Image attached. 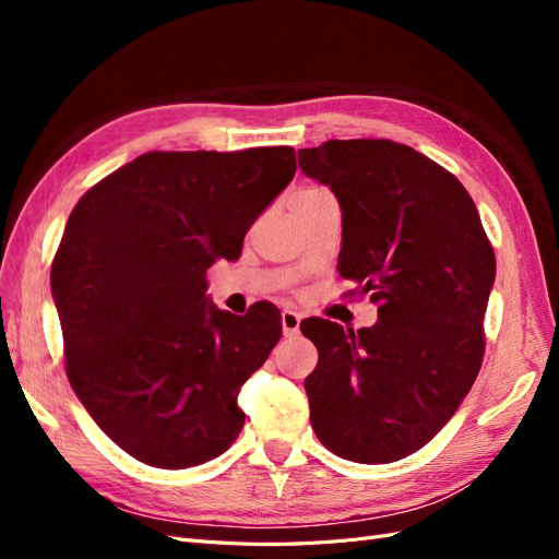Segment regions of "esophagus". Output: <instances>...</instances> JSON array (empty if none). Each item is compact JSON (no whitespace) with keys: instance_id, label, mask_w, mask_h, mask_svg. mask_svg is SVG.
<instances>
[{"instance_id":"34e87169","label":"esophagus","mask_w":559,"mask_h":559,"mask_svg":"<svg viewBox=\"0 0 559 559\" xmlns=\"http://www.w3.org/2000/svg\"><path fill=\"white\" fill-rule=\"evenodd\" d=\"M300 329V314L294 310H284L282 312V331L284 335H296Z\"/></svg>"}]
</instances>
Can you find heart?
Masks as SVG:
<instances>
[{
  "label": "heart",
  "mask_w": 559,
  "mask_h": 559,
  "mask_svg": "<svg viewBox=\"0 0 559 559\" xmlns=\"http://www.w3.org/2000/svg\"><path fill=\"white\" fill-rule=\"evenodd\" d=\"M324 195H331V193L326 189H321V186H306V189H298L292 200H314Z\"/></svg>",
  "instance_id": "obj_1"
}]
</instances>
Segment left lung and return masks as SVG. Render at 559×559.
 Segmentation results:
<instances>
[{
    "label": "left lung",
    "mask_w": 559,
    "mask_h": 559,
    "mask_svg": "<svg viewBox=\"0 0 559 559\" xmlns=\"http://www.w3.org/2000/svg\"><path fill=\"white\" fill-rule=\"evenodd\" d=\"M343 210L337 273L378 302L370 329L308 319L306 378L321 445L359 464L403 460L445 427L476 382L497 259L476 202L445 167L392 140L300 148Z\"/></svg>",
    "instance_id": "obj_1"
}]
</instances>
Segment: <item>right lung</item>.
Segmentation results:
<instances>
[{
	"label": "right lung",
	"mask_w": 559,
	"mask_h": 559,
	"mask_svg": "<svg viewBox=\"0 0 559 559\" xmlns=\"http://www.w3.org/2000/svg\"><path fill=\"white\" fill-rule=\"evenodd\" d=\"M296 175L292 146L148 151L81 195L50 265L64 370L111 441L156 468L226 452L240 386L282 335L273 302L245 317L207 300V267L240 259Z\"/></svg>",
	"instance_id": "obj_1"
}]
</instances>
